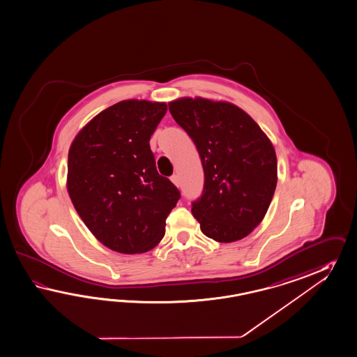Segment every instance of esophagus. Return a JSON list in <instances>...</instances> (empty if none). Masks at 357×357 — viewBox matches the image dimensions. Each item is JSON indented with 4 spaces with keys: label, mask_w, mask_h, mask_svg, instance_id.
Instances as JSON below:
<instances>
[{
    "label": "esophagus",
    "mask_w": 357,
    "mask_h": 357,
    "mask_svg": "<svg viewBox=\"0 0 357 357\" xmlns=\"http://www.w3.org/2000/svg\"><path fill=\"white\" fill-rule=\"evenodd\" d=\"M171 181H172L177 188L180 186V178H178V176H177V174H174V176L171 177Z\"/></svg>",
    "instance_id": "esophagus-1"
}]
</instances>
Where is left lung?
<instances>
[{"instance_id":"left-lung-1","label":"left lung","mask_w":357,"mask_h":357,"mask_svg":"<svg viewBox=\"0 0 357 357\" xmlns=\"http://www.w3.org/2000/svg\"><path fill=\"white\" fill-rule=\"evenodd\" d=\"M168 106L201 156L204 188L192 212L202 233L222 243L247 237L264 219L275 194L277 158L271 139L230 102L183 97Z\"/></svg>"}]
</instances>
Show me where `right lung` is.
Masks as SVG:
<instances>
[{"label": "right lung", "mask_w": 357, "mask_h": 357, "mask_svg": "<svg viewBox=\"0 0 357 357\" xmlns=\"http://www.w3.org/2000/svg\"><path fill=\"white\" fill-rule=\"evenodd\" d=\"M165 112V102H118L96 115L68 150L73 207L93 236L120 254L154 248L180 199L174 183L158 174L149 144Z\"/></svg>", "instance_id": "right-lung-1"}]
</instances>
